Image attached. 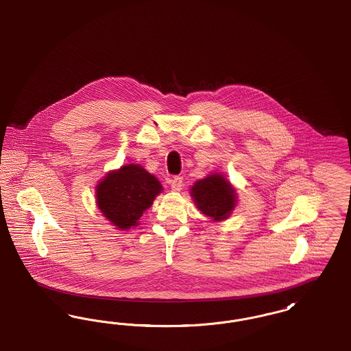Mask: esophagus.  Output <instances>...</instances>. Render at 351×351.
<instances>
[{
    "label": "esophagus",
    "instance_id": "esophagus-1",
    "mask_svg": "<svg viewBox=\"0 0 351 351\" xmlns=\"http://www.w3.org/2000/svg\"><path fill=\"white\" fill-rule=\"evenodd\" d=\"M169 183H170V187H171V190L173 191H181V189H182V177H171L170 180H169Z\"/></svg>",
    "mask_w": 351,
    "mask_h": 351
}]
</instances>
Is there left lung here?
I'll list each match as a JSON object with an SVG mask.
<instances>
[{
  "label": "left lung",
  "mask_w": 351,
  "mask_h": 351,
  "mask_svg": "<svg viewBox=\"0 0 351 351\" xmlns=\"http://www.w3.org/2000/svg\"><path fill=\"white\" fill-rule=\"evenodd\" d=\"M190 195L199 211L215 223L227 220L237 204L236 189L221 173L197 181L190 189Z\"/></svg>",
  "instance_id": "obj_1"
}]
</instances>
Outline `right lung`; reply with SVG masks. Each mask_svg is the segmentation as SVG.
I'll return each instance as SVG.
<instances>
[{
  "instance_id": "right-lung-1",
  "label": "right lung",
  "mask_w": 351,
  "mask_h": 351,
  "mask_svg": "<svg viewBox=\"0 0 351 351\" xmlns=\"http://www.w3.org/2000/svg\"><path fill=\"white\" fill-rule=\"evenodd\" d=\"M162 191V184L138 164L110 170L95 186V203L115 229L138 226L143 214Z\"/></svg>"
}]
</instances>
